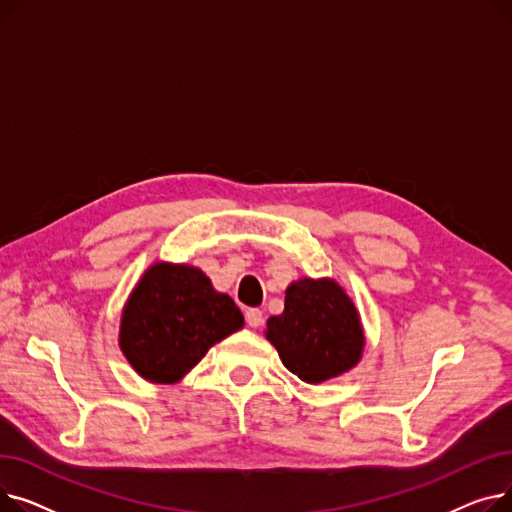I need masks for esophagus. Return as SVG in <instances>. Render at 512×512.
<instances>
[{"mask_svg":"<svg viewBox=\"0 0 512 512\" xmlns=\"http://www.w3.org/2000/svg\"><path fill=\"white\" fill-rule=\"evenodd\" d=\"M245 319L251 328H259L263 324V313L259 309H247Z\"/></svg>","mask_w":512,"mask_h":512,"instance_id":"obj_1","label":"esophagus"}]
</instances>
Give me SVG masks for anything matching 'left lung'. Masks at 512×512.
I'll list each match as a JSON object with an SVG mask.
<instances>
[{
  "instance_id": "obj_1",
  "label": "left lung",
  "mask_w": 512,
  "mask_h": 512,
  "mask_svg": "<svg viewBox=\"0 0 512 512\" xmlns=\"http://www.w3.org/2000/svg\"><path fill=\"white\" fill-rule=\"evenodd\" d=\"M267 340L294 375L326 382L355 367L363 330L353 301L334 280H299L286 290L284 313L267 319Z\"/></svg>"
}]
</instances>
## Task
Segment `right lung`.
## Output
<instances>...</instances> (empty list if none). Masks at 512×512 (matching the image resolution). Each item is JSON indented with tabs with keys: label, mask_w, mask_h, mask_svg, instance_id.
Here are the masks:
<instances>
[{
	"label": "right lung",
	"mask_w": 512,
	"mask_h": 512,
	"mask_svg": "<svg viewBox=\"0 0 512 512\" xmlns=\"http://www.w3.org/2000/svg\"><path fill=\"white\" fill-rule=\"evenodd\" d=\"M242 324L234 301L197 267L155 263L124 307L120 348L145 380L174 384Z\"/></svg>",
	"instance_id": "1"
}]
</instances>
